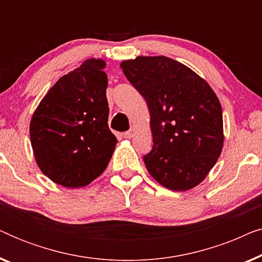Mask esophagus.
<instances>
[{"label": "esophagus", "instance_id": "obj_1", "mask_svg": "<svg viewBox=\"0 0 262 262\" xmlns=\"http://www.w3.org/2000/svg\"><path fill=\"white\" fill-rule=\"evenodd\" d=\"M123 136H124V138H126V139H130V138H131L132 136H134V135H132V131L130 130V131H126V132H124Z\"/></svg>", "mask_w": 262, "mask_h": 262}]
</instances>
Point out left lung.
Returning <instances> with one entry per match:
<instances>
[{
  "label": "left lung",
  "instance_id": "1",
  "mask_svg": "<svg viewBox=\"0 0 262 262\" xmlns=\"http://www.w3.org/2000/svg\"><path fill=\"white\" fill-rule=\"evenodd\" d=\"M150 111L152 149L143 157L150 175L171 191L200 184L223 148V114L205 80L166 56L120 64Z\"/></svg>",
  "mask_w": 262,
  "mask_h": 262
}]
</instances>
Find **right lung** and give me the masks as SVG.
Wrapping results in <instances>:
<instances>
[{"instance_id":"1","label":"right lung","mask_w":262,"mask_h":262,"mask_svg":"<svg viewBox=\"0 0 262 262\" xmlns=\"http://www.w3.org/2000/svg\"><path fill=\"white\" fill-rule=\"evenodd\" d=\"M102 59H88L64 75L31 119L39 168L64 187H83L106 169L117 144L108 127L107 75Z\"/></svg>"}]
</instances>
